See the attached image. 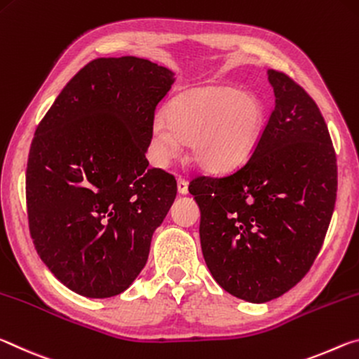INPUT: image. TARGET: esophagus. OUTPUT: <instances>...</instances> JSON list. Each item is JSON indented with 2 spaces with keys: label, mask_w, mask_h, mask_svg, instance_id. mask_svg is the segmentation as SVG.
<instances>
[{
  "label": "esophagus",
  "mask_w": 359,
  "mask_h": 359,
  "mask_svg": "<svg viewBox=\"0 0 359 359\" xmlns=\"http://www.w3.org/2000/svg\"><path fill=\"white\" fill-rule=\"evenodd\" d=\"M178 192L180 194H187V181L183 178V176H178Z\"/></svg>",
  "instance_id": "obj_1"
}]
</instances>
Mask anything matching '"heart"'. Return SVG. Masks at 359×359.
I'll return each instance as SVG.
<instances>
[{"label": "heart", "instance_id": "1", "mask_svg": "<svg viewBox=\"0 0 359 359\" xmlns=\"http://www.w3.org/2000/svg\"><path fill=\"white\" fill-rule=\"evenodd\" d=\"M264 127V108L250 93L229 86H205L181 92L163 109L151 132V156L167 165L191 143L198 165L222 172L242 163L256 148Z\"/></svg>", "mask_w": 359, "mask_h": 359}]
</instances>
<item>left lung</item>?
<instances>
[{
    "label": "left lung",
    "mask_w": 359,
    "mask_h": 359,
    "mask_svg": "<svg viewBox=\"0 0 359 359\" xmlns=\"http://www.w3.org/2000/svg\"><path fill=\"white\" fill-rule=\"evenodd\" d=\"M269 81L275 108L248 161L189 183L211 275L229 294L256 304L305 277L337 194L336 151L320 108L287 74L269 69Z\"/></svg>",
    "instance_id": "obj_1"
}]
</instances>
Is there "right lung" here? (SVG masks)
Masks as SVG:
<instances>
[{
    "instance_id": "obj_1",
    "label": "right lung",
    "mask_w": 359,
    "mask_h": 359,
    "mask_svg": "<svg viewBox=\"0 0 359 359\" xmlns=\"http://www.w3.org/2000/svg\"><path fill=\"white\" fill-rule=\"evenodd\" d=\"M173 81L144 58H97L36 127L25 187L30 235L47 269L81 296L113 297L133 283L175 201V176L146 158Z\"/></svg>"
}]
</instances>
